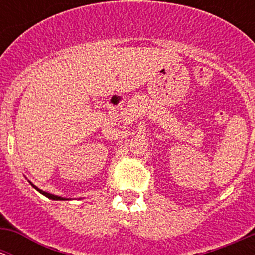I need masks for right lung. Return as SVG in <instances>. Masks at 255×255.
Masks as SVG:
<instances>
[{
    "label": "right lung",
    "instance_id": "right-lung-1",
    "mask_svg": "<svg viewBox=\"0 0 255 255\" xmlns=\"http://www.w3.org/2000/svg\"><path fill=\"white\" fill-rule=\"evenodd\" d=\"M29 184L32 185L33 187H34L35 190H37V191H39L40 194H43L44 195V196H47L48 199H51V200H56V201H59V200H69V199H65V197H60V196H56V195H53V194H49V192H45V191H43V190H40V189H38L37 186H35V185H33L32 182L29 181Z\"/></svg>",
    "mask_w": 255,
    "mask_h": 255
}]
</instances>
